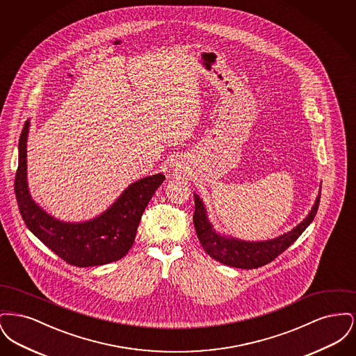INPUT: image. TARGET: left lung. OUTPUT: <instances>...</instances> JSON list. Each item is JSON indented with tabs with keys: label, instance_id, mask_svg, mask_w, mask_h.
Wrapping results in <instances>:
<instances>
[{
	"label": "left lung",
	"instance_id": "obj_1",
	"mask_svg": "<svg viewBox=\"0 0 356 356\" xmlns=\"http://www.w3.org/2000/svg\"><path fill=\"white\" fill-rule=\"evenodd\" d=\"M321 189L322 186H319V193L316 196V200L312 205L311 211L296 227H293L291 231H288L283 235H279L273 238H267V240H260V241L241 240L231 235H224L219 231H216L213 228V224L208 218L203 199L197 193H193V197H195L193 224L196 228L197 237L203 245L204 251L212 259L220 261L225 266L243 268V270L259 268L271 263L275 257L284 252L312 222L319 208Z\"/></svg>",
	"mask_w": 356,
	"mask_h": 356
}]
</instances>
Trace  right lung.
<instances>
[{
	"mask_svg": "<svg viewBox=\"0 0 356 356\" xmlns=\"http://www.w3.org/2000/svg\"><path fill=\"white\" fill-rule=\"evenodd\" d=\"M29 128L28 120L18 141L15 180L18 209L29 231L54 254L76 267L104 266L122 259L132 248L143 212L165 176L156 173L129 184L108 209L90 220H60L35 203L29 192L26 172Z\"/></svg>",
	"mask_w": 356,
	"mask_h": 356,
	"instance_id": "obj_1",
	"label": "right lung"
}]
</instances>
